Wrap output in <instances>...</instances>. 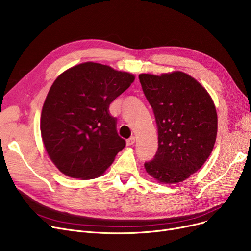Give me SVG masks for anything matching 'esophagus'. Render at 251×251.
<instances>
[{"mask_svg":"<svg viewBox=\"0 0 251 251\" xmlns=\"http://www.w3.org/2000/svg\"><path fill=\"white\" fill-rule=\"evenodd\" d=\"M134 142H135V137H134V136H131V137H130L129 139H127V141H126L127 146H133Z\"/></svg>","mask_w":251,"mask_h":251,"instance_id":"obj_1","label":"esophagus"}]
</instances>
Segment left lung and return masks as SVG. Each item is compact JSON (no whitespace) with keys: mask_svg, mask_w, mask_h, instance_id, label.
<instances>
[{"mask_svg":"<svg viewBox=\"0 0 251 251\" xmlns=\"http://www.w3.org/2000/svg\"><path fill=\"white\" fill-rule=\"evenodd\" d=\"M138 78L159 135L154 157L144 163L147 172L166 184L186 180L214 149L218 131L214 101L200 82L184 72L140 74Z\"/></svg>","mask_w":251,"mask_h":251,"instance_id":"8db88e82","label":"left lung"}]
</instances>
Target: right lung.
Wrapping results in <instances>:
<instances>
[{"label": "right lung", "mask_w": 251, "mask_h": 251, "mask_svg": "<svg viewBox=\"0 0 251 251\" xmlns=\"http://www.w3.org/2000/svg\"><path fill=\"white\" fill-rule=\"evenodd\" d=\"M134 79L110 66L86 62L52 83L42 111L41 132L50 159L63 174L97 178L125 148L109 105Z\"/></svg>", "instance_id": "right-lung-1"}]
</instances>
